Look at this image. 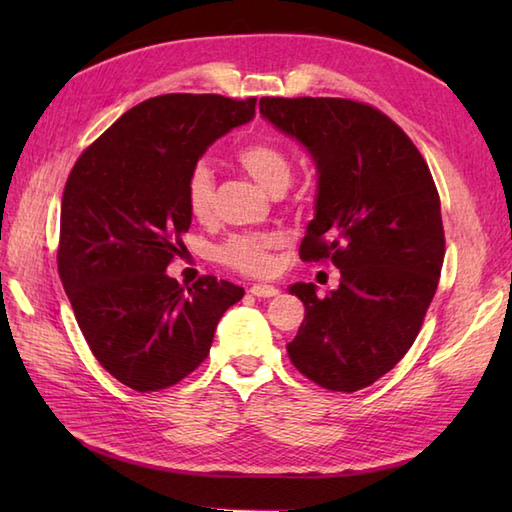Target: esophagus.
Here are the masks:
<instances>
[{
	"label": "esophagus",
	"mask_w": 512,
	"mask_h": 512,
	"mask_svg": "<svg viewBox=\"0 0 512 512\" xmlns=\"http://www.w3.org/2000/svg\"><path fill=\"white\" fill-rule=\"evenodd\" d=\"M250 295H253V297H262V299H270V297H277L279 290H277L275 286L255 284V286H250Z\"/></svg>",
	"instance_id": "34e87169"
}]
</instances>
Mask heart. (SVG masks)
Returning a JSON list of instances; mask_svg holds the SVG:
<instances>
[{
    "label": "heart",
    "instance_id": "obj_1",
    "mask_svg": "<svg viewBox=\"0 0 512 512\" xmlns=\"http://www.w3.org/2000/svg\"><path fill=\"white\" fill-rule=\"evenodd\" d=\"M237 162L257 184L270 193L286 189L292 180V165L284 149L268 140H255L237 151ZM215 182L206 165H195L187 178V206L195 220L213 213ZM284 246L281 233L233 235L217 250L220 262L246 275H268L273 268V250Z\"/></svg>",
    "mask_w": 512,
    "mask_h": 512
}]
</instances>
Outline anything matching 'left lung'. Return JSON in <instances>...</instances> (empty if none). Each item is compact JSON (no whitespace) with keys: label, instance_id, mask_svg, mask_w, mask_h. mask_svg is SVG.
Masks as SVG:
<instances>
[{"label":"left lung","instance_id":"left-lung-1","mask_svg":"<svg viewBox=\"0 0 512 512\" xmlns=\"http://www.w3.org/2000/svg\"><path fill=\"white\" fill-rule=\"evenodd\" d=\"M259 112L317 167L301 259L341 270L323 299L314 284L288 288L306 306L288 356L325 389L369 387L407 354L436 295L444 228L431 171L409 136L365 103L266 96Z\"/></svg>","mask_w":512,"mask_h":512}]
</instances>
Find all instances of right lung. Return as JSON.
Listing matches in <instances>:
<instances>
[{"instance_id": "add662e5", "label": "right lung", "mask_w": 512, "mask_h": 512, "mask_svg": "<svg viewBox=\"0 0 512 512\" xmlns=\"http://www.w3.org/2000/svg\"><path fill=\"white\" fill-rule=\"evenodd\" d=\"M257 99L165 94L125 112L83 151L61 202L59 275L107 372L136 391L180 383L211 350L231 281L180 286L165 270L189 231L187 178L217 138L253 121Z\"/></svg>"}]
</instances>
